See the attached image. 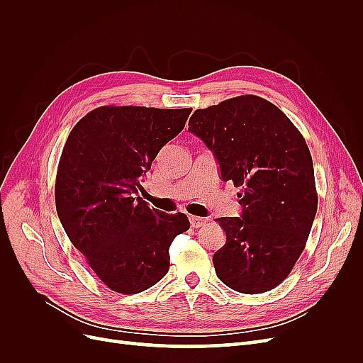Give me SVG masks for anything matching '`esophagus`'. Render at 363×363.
Instances as JSON below:
<instances>
[{"label":"esophagus","instance_id":"esophagus-1","mask_svg":"<svg viewBox=\"0 0 363 363\" xmlns=\"http://www.w3.org/2000/svg\"><path fill=\"white\" fill-rule=\"evenodd\" d=\"M189 223L194 228H200L206 224V219L204 218H200V216H191L189 218Z\"/></svg>","mask_w":363,"mask_h":363}]
</instances>
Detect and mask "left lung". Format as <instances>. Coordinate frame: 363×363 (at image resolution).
Listing matches in <instances>:
<instances>
[{"instance_id": "1", "label": "left lung", "mask_w": 363, "mask_h": 363, "mask_svg": "<svg viewBox=\"0 0 363 363\" xmlns=\"http://www.w3.org/2000/svg\"><path fill=\"white\" fill-rule=\"evenodd\" d=\"M189 131L213 151L223 180L242 188L240 216L216 219L227 236L213 255L218 279L242 294L274 289L303 252L318 208L304 138L279 107L256 95L199 108Z\"/></svg>"}]
</instances>
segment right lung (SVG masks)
Here are the masks:
<instances>
[{
  "label": "right lung",
  "mask_w": 363,
  "mask_h": 363,
  "mask_svg": "<svg viewBox=\"0 0 363 363\" xmlns=\"http://www.w3.org/2000/svg\"><path fill=\"white\" fill-rule=\"evenodd\" d=\"M192 108L103 106L82 118L63 147L56 208L72 245L107 288L138 294L169 269L184 213L150 208L138 195L157 152L184 128Z\"/></svg>",
  "instance_id": "1"
}]
</instances>
